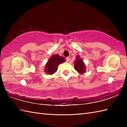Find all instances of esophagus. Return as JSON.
I'll return each mask as SVG.
<instances>
[{"instance_id":"1","label":"esophagus","mask_w":127,"mask_h":127,"mask_svg":"<svg viewBox=\"0 0 127 127\" xmlns=\"http://www.w3.org/2000/svg\"><path fill=\"white\" fill-rule=\"evenodd\" d=\"M65 59H66V62H68L69 61V57H66V58H65Z\"/></svg>"}]
</instances>
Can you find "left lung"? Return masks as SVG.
I'll return each instance as SVG.
<instances>
[{
	"instance_id": "1",
	"label": "left lung",
	"mask_w": 127,
	"mask_h": 127,
	"mask_svg": "<svg viewBox=\"0 0 127 127\" xmlns=\"http://www.w3.org/2000/svg\"><path fill=\"white\" fill-rule=\"evenodd\" d=\"M74 68L80 74H83L86 72L85 64L79 56L76 57V60L74 61Z\"/></svg>"
}]
</instances>
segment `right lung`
<instances>
[{"label":"right lung","instance_id":"obj_1","mask_svg":"<svg viewBox=\"0 0 127 127\" xmlns=\"http://www.w3.org/2000/svg\"><path fill=\"white\" fill-rule=\"evenodd\" d=\"M65 59L63 57L59 56L58 55H54L48 59L45 67V72L47 74L52 75L57 70L59 64L65 62Z\"/></svg>","mask_w":127,"mask_h":127}]
</instances>
